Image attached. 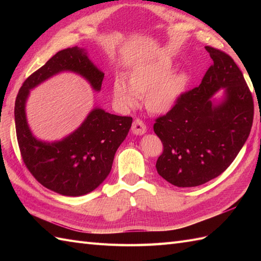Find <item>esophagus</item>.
Listing matches in <instances>:
<instances>
[{"mask_svg": "<svg viewBox=\"0 0 261 261\" xmlns=\"http://www.w3.org/2000/svg\"><path fill=\"white\" fill-rule=\"evenodd\" d=\"M131 131H132V134H134V135L141 136V135H143V134H146L147 127H146V124L143 123V122H142L141 120L136 119V120L134 121V123H132Z\"/></svg>", "mask_w": 261, "mask_h": 261, "instance_id": "34e87169", "label": "esophagus"}]
</instances>
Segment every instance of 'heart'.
<instances>
[{
	"instance_id": "heart-1",
	"label": "heart",
	"mask_w": 261,
	"mask_h": 261,
	"mask_svg": "<svg viewBox=\"0 0 261 261\" xmlns=\"http://www.w3.org/2000/svg\"><path fill=\"white\" fill-rule=\"evenodd\" d=\"M176 66L167 58L149 59L137 64L130 77L115 76L112 95L115 104L122 110L135 108L140 95L146 94L145 104L149 112L167 113L173 109L190 84L186 73H174Z\"/></svg>"
}]
</instances>
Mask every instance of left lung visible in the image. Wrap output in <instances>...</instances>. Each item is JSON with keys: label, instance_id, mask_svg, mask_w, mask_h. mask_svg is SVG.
Wrapping results in <instances>:
<instances>
[{"label": "left lung", "instance_id": "1", "mask_svg": "<svg viewBox=\"0 0 261 261\" xmlns=\"http://www.w3.org/2000/svg\"><path fill=\"white\" fill-rule=\"evenodd\" d=\"M213 65L198 87L182 94L153 131L163 142L156 168L177 187L205 184L221 175L245 145L253 121V99L229 55L205 47ZM220 90L223 96L215 95Z\"/></svg>", "mask_w": 261, "mask_h": 261}]
</instances>
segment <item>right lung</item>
I'll return each mask as SVG.
<instances>
[{
    "label": "right lung",
    "mask_w": 261,
    "mask_h": 261,
    "mask_svg": "<svg viewBox=\"0 0 261 261\" xmlns=\"http://www.w3.org/2000/svg\"><path fill=\"white\" fill-rule=\"evenodd\" d=\"M64 71L82 76L94 91H101L104 73L90 60L84 48L75 46L60 50L22 84L14 107L15 131L22 159L41 185L64 196H82L93 192L109 176L132 118L95 107L83 123L62 140L37 139L27 121V99L31 90Z\"/></svg>",
    "instance_id": "1"
}]
</instances>
